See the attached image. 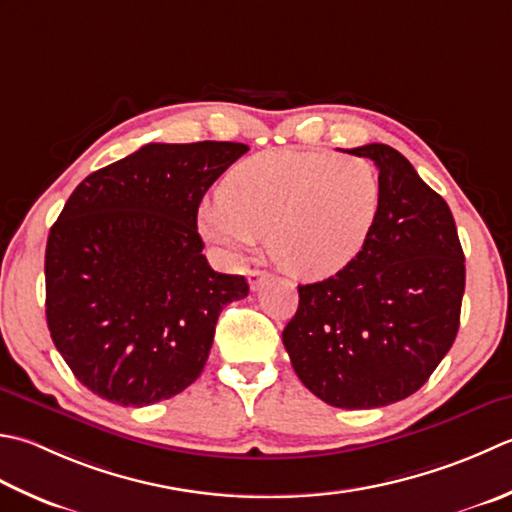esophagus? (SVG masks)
<instances>
[{
	"instance_id": "1",
	"label": "esophagus",
	"mask_w": 512,
	"mask_h": 512,
	"mask_svg": "<svg viewBox=\"0 0 512 512\" xmlns=\"http://www.w3.org/2000/svg\"><path fill=\"white\" fill-rule=\"evenodd\" d=\"M266 277H268L266 270H250V273H248V286H250V290H257L259 286H262V282H264Z\"/></svg>"
}]
</instances>
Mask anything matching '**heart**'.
Instances as JSON below:
<instances>
[{
  "label": "heart",
  "instance_id": "1",
  "mask_svg": "<svg viewBox=\"0 0 512 512\" xmlns=\"http://www.w3.org/2000/svg\"><path fill=\"white\" fill-rule=\"evenodd\" d=\"M222 197L197 210L199 233L228 262L266 237L288 275L324 279L362 253L382 210V177L364 157L266 150L228 170Z\"/></svg>",
  "mask_w": 512,
  "mask_h": 512
}]
</instances>
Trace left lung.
<instances>
[{
  "instance_id": "1",
  "label": "left lung",
  "mask_w": 512,
  "mask_h": 512,
  "mask_svg": "<svg viewBox=\"0 0 512 512\" xmlns=\"http://www.w3.org/2000/svg\"><path fill=\"white\" fill-rule=\"evenodd\" d=\"M346 153L379 168L382 210L353 262L299 286L282 339L310 393L357 410L395 404L428 382L457 337L466 266L444 197L399 150L366 144Z\"/></svg>"
}]
</instances>
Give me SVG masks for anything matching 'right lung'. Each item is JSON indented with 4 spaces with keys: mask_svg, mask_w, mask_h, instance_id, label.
Wrapping results in <instances>:
<instances>
[{
    "mask_svg": "<svg viewBox=\"0 0 512 512\" xmlns=\"http://www.w3.org/2000/svg\"><path fill=\"white\" fill-rule=\"evenodd\" d=\"M246 150L146 144L68 197L46 244V322L95 395L139 408L202 375L219 313L244 299L248 284L208 266L197 208Z\"/></svg>",
    "mask_w": 512,
    "mask_h": 512,
    "instance_id": "1",
    "label": "right lung"
}]
</instances>
